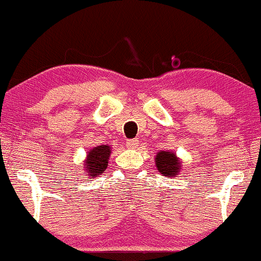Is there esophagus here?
Masks as SVG:
<instances>
[{
  "label": "esophagus",
  "mask_w": 261,
  "mask_h": 261,
  "mask_svg": "<svg viewBox=\"0 0 261 261\" xmlns=\"http://www.w3.org/2000/svg\"><path fill=\"white\" fill-rule=\"evenodd\" d=\"M126 146H127V148H131V149L137 148V146H139V140H137V139L127 140L126 141Z\"/></svg>",
  "instance_id": "34e87169"
}]
</instances>
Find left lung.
<instances>
[{"label": "left lung", "instance_id": "left-lung-1", "mask_svg": "<svg viewBox=\"0 0 261 261\" xmlns=\"http://www.w3.org/2000/svg\"><path fill=\"white\" fill-rule=\"evenodd\" d=\"M154 162L158 172L166 175L167 178L178 175L182 167L180 158L176 157V154L172 151H160L155 154Z\"/></svg>", "mask_w": 261, "mask_h": 261}]
</instances>
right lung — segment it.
Wrapping results in <instances>:
<instances>
[{"mask_svg": "<svg viewBox=\"0 0 261 261\" xmlns=\"http://www.w3.org/2000/svg\"><path fill=\"white\" fill-rule=\"evenodd\" d=\"M110 154H112V147L109 145L95 146L89 149L87 152L86 160L83 161L85 174L93 179L103 174L108 167Z\"/></svg>", "mask_w": 261, "mask_h": 261, "instance_id": "add662e5", "label": "right lung"}]
</instances>
